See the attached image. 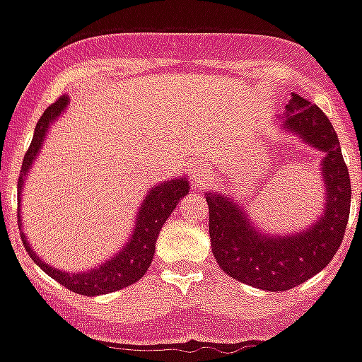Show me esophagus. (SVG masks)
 Wrapping results in <instances>:
<instances>
[{"instance_id": "obj_1", "label": "esophagus", "mask_w": 362, "mask_h": 362, "mask_svg": "<svg viewBox=\"0 0 362 362\" xmlns=\"http://www.w3.org/2000/svg\"><path fill=\"white\" fill-rule=\"evenodd\" d=\"M193 176H195V180L197 182H204V178H206V170L197 169L195 173H193Z\"/></svg>"}]
</instances>
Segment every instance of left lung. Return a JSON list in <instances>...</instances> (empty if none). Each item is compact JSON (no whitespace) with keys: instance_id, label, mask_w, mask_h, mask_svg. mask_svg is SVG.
Returning a JSON list of instances; mask_svg holds the SVG:
<instances>
[{"instance_id":"left-lung-1","label":"left lung","mask_w":362,"mask_h":362,"mask_svg":"<svg viewBox=\"0 0 362 362\" xmlns=\"http://www.w3.org/2000/svg\"><path fill=\"white\" fill-rule=\"evenodd\" d=\"M281 129L325 153L321 178L325 206L308 229L270 235L253 226L235 199L206 193L212 253L220 269L235 280L264 291H287L325 269L342 244L351 206V182L337 131L325 112L293 93L286 105ZM362 204V193H361Z\"/></svg>"}]
</instances>
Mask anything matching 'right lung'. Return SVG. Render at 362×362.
Wrapping results in <instances>:
<instances>
[{"label":"right lung","mask_w":362,"mask_h":362,"mask_svg":"<svg viewBox=\"0 0 362 362\" xmlns=\"http://www.w3.org/2000/svg\"><path fill=\"white\" fill-rule=\"evenodd\" d=\"M69 103V95H62L56 99L45 112H42L41 120L37 122L35 133L31 139V144L22 161V169L18 176V206L22 201V186H24L25 175L30 173V167L33 165L35 158L41 152L42 142L47 136V131L50 124L58 120ZM189 192V182L187 178H170L167 182L156 184L153 187L148 189V195L142 201L141 209L136 212L135 218V231L125 242L124 247L116 253L115 257H110L107 263L99 264L95 269L86 270V272H67V270H58L45 263L33 250H31L30 242L25 240L24 233H20L22 242H24L25 252L30 253V257L47 272L50 278L59 281L62 286L71 289L73 293L78 295H86V297H95V295H105V293L118 291L124 287L135 284L146 274L150 269V263L153 259L156 252V240L165 226V221L170 216V212L176 209V204L184 195ZM18 227H22V216L18 212Z\"/></svg>","instance_id":"add662e5"}]
</instances>
